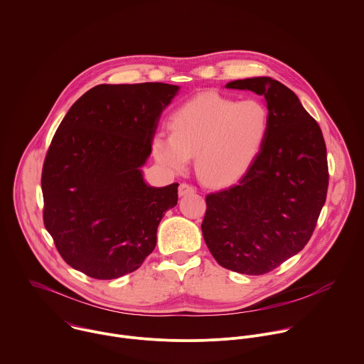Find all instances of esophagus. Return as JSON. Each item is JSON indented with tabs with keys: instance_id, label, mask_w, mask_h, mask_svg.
Here are the masks:
<instances>
[{
	"instance_id": "obj_1",
	"label": "esophagus",
	"mask_w": 364,
	"mask_h": 364,
	"mask_svg": "<svg viewBox=\"0 0 364 364\" xmlns=\"http://www.w3.org/2000/svg\"><path fill=\"white\" fill-rule=\"evenodd\" d=\"M195 192H196V188H193L189 183H181L179 189H178L179 196H186V195H191V193H195Z\"/></svg>"
}]
</instances>
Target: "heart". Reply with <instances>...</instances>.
Segmentation results:
<instances>
[{
    "label": "heart",
    "mask_w": 364,
    "mask_h": 364,
    "mask_svg": "<svg viewBox=\"0 0 364 364\" xmlns=\"http://www.w3.org/2000/svg\"><path fill=\"white\" fill-rule=\"evenodd\" d=\"M171 135L156 134L152 152L158 164L182 172L195 156L198 176L216 186L236 182L253 166L267 142L269 108L259 100L236 101L202 92L172 115Z\"/></svg>",
    "instance_id": "1"
}]
</instances>
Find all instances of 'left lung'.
<instances>
[{
    "instance_id": "obj_1",
    "label": "left lung",
    "mask_w": 364,
    "mask_h": 364,
    "mask_svg": "<svg viewBox=\"0 0 364 364\" xmlns=\"http://www.w3.org/2000/svg\"><path fill=\"white\" fill-rule=\"evenodd\" d=\"M226 88L264 97L270 131L239 183L206 196L200 228L220 266L264 274L299 253L316 228L328 186L326 144L318 124L282 82L256 77Z\"/></svg>"
}]
</instances>
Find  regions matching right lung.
I'll list each match as a JSON object with an SVG mask.
<instances>
[{
	"mask_svg": "<svg viewBox=\"0 0 364 364\" xmlns=\"http://www.w3.org/2000/svg\"><path fill=\"white\" fill-rule=\"evenodd\" d=\"M179 87L162 82L97 85L67 112L47 152L44 225L63 259L90 277L136 270L156 245L178 186L154 188L142 166L162 111Z\"/></svg>",
	"mask_w": 364,
	"mask_h": 364,
	"instance_id": "obj_1",
	"label": "right lung"
}]
</instances>
